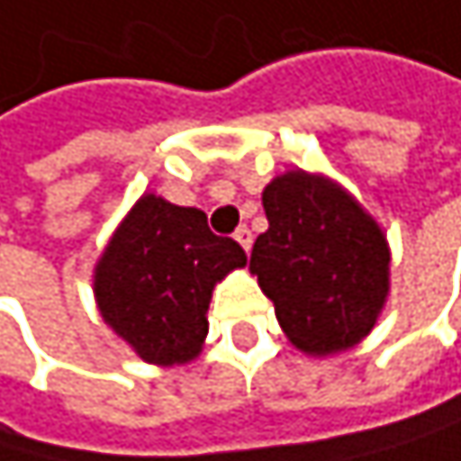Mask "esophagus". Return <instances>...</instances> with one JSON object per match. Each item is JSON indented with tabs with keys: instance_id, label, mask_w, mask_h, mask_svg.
I'll list each match as a JSON object with an SVG mask.
<instances>
[{
	"instance_id": "34e87169",
	"label": "esophagus",
	"mask_w": 461,
	"mask_h": 461,
	"mask_svg": "<svg viewBox=\"0 0 461 461\" xmlns=\"http://www.w3.org/2000/svg\"><path fill=\"white\" fill-rule=\"evenodd\" d=\"M233 236H236V241L244 247V252H249V247H252V230H249L247 225H241V228H236Z\"/></svg>"
}]
</instances>
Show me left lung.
I'll return each mask as SVG.
<instances>
[{
	"label": "left lung",
	"instance_id": "obj_1",
	"mask_svg": "<svg viewBox=\"0 0 461 461\" xmlns=\"http://www.w3.org/2000/svg\"><path fill=\"white\" fill-rule=\"evenodd\" d=\"M267 233L249 272L275 303L299 352L327 357L374 330L390 291V247L371 214L338 184L288 170L264 189Z\"/></svg>",
	"mask_w": 461,
	"mask_h": 461
}]
</instances>
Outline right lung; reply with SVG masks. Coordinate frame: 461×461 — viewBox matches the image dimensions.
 <instances>
[{"instance_id": "obj_1", "label": "right lung", "mask_w": 461, "mask_h": 461, "mask_svg": "<svg viewBox=\"0 0 461 461\" xmlns=\"http://www.w3.org/2000/svg\"><path fill=\"white\" fill-rule=\"evenodd\" d=\"M247 264L244 249L209 230L200 209L142 194L95 264L104 321L153 366L194 360L209 335L214 285Z\"/></svg>"}]
</instances>
